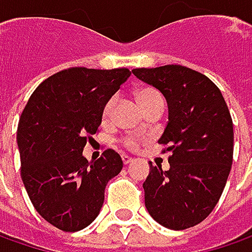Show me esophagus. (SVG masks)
<instances>
[{
    "mask_svg": "<svg viewBox=\"0 0 252 252\" xmlns=\"http://www.w3.org/2000/svg\"><path fill=\"white\" fill-rule=\"evenodd\" d=\"M122 160H123V163H125V165H127V163H130L133 159H132L130 156H127V155H122Z\"/></svg>",
    "mask_w": 252,
    "mask_h": 252,
    "instance_id": "34e87169",
    "label": "esophagus"
}]
</instances>
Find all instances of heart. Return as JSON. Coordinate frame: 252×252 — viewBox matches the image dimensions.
<instances>
[{
  "label": "heart",
  "mask_w": 252,
  "mask_h": 252,
  "mask_svg": "<svg viewBox=\"0 0 252 252\" xmlns=\"http://www.w3.org/2000/svg\"><path fill=\"white\" fill-rule=\"evenodd\" d=\"M135 96L136 100H137V103L140 104V107H142L143 110H146L148 107H151V106L156 104V103H163L162 96H160L155 89H149V87L137 90L135 93ZM113 103H115V99H113V97L106 103L104 110H103L104 116H107V115L110 113V110H112V107H113ZM123 143H125L127 148H136L137 139H136V137H126V139L123 140Z\"/></svg>",
  "instance_id": "b5f03b06"
}]
</instances>
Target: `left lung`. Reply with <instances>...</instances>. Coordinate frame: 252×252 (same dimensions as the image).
<instances>
[{"label": "left lung", "mask_w": 252, "mask_h": 252, "mask_svg": "<svg viewBox=\"0 0 252 252\" xmlns=\"http://www.w3.org/2000/svg\"><path fill=\"white\" fill-rule=\"evenodd\" d=\"M168 103V125L158 140L171 152L169 169L151 165L145 205L158 224L187 229L218 204L232 165L234 127L220 89L207 76L178 64L132 70Z\"/></svg>", "instance_id": "8db88e82"}]
</instances>
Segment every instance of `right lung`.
Listing matches in <instances>:
<instances>
[{
	"instance_id": "right-lung-1",
	"label": "right lung",
	"mask_w": 252,
	"mask_h": 252,
	"mask_svg": "<svg viewBox=\"0 0 252 252\" xmlns=\"http://www.w3.org/2000/svg\"><path fill=\"white\" fill-rule=\"evenodd\" d=\"M130 74L127 68L62 70L34 90L21 113L17 143L24 187L35 211L62 231L76 232L96 220L107 182L123 168L112 149L92 162L83 149Z\"/></svg>"
}]
</instances>
